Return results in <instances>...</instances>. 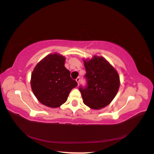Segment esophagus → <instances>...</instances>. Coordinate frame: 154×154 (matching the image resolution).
I'll use <instances>...</instances> for the list:
<instances>
[{
    "label": "esophagus",
    "instance_id": "obj_1",
    "mask_svg": "<svg viewBox=\"0 0 154 154\" xmlns=\"http://www.w3.org/2000/svg\"><path fill=\"white\" fill-rule=\"evenodd\" d=\"M76 82H77V83L79 85V83H80V78H77L76 79Z\"/></svg>",
    "mask_w": 154,
    "mask_h": 154
}]
</instances>
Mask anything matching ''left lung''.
Here are the masks:
<instances>
[{
  "label": "left lung",
  "mask_w": 154,
  "mask_h": 154,
  "mask_svg": "<svg viewBox=\"0 0 154 154\" xmlns=\"http://www.w3.org/2000/svg\"><path fill=\"white\" fill-rule=\"evenodd\" d=\"M87 87H80L83 103L99 110L109 105L118 92L120 80L116 69L103 57L83 59Z\"/></svg>",
  "instance_id": "1"
}]
</instances>
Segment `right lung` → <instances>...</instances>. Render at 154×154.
<instances>
[{
  "instance_id": "1",
  "label": "right lung",
  "mask_w": 154,
  "mask_h": 154,
  "mask_svg": "<svg viewBox=\"0 0 154 154\" xmlns=\"http://www.w3.org/2000/svg\"><path fill=\"white\" fill-rule=\"evenodd\" d=\"M66 58L57 53L46 56L36 65L31 76L32 92L42 104L57 108L67 100L77 82L65 67Z\"/></svg>"
}]
</instances>
